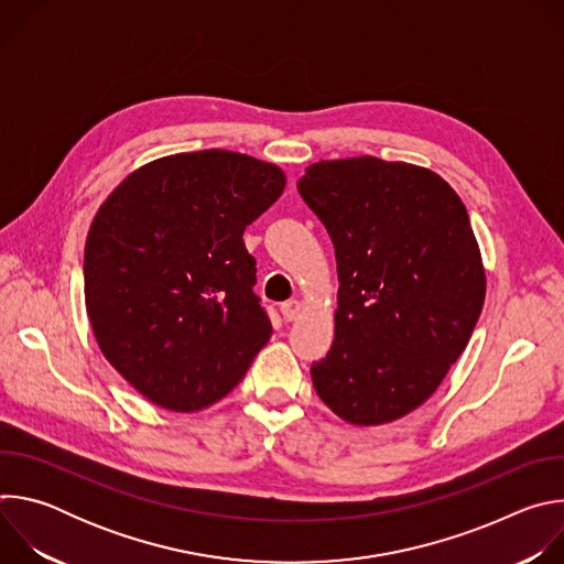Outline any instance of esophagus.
Wrapping results in <instances>:
<instances>
[{
	"label": "esophagus",
	"mask_w": 564,
	"mask_h": 564,
	"mask_svg": "<svg viewBox=\"0 0 564 564\" xmlns=\"http://www.w3.org/2000/svg\"><path fill=\"white\" fill-rule=\"evenodd\" d=\"M281 314L285 321H294L301 314V303L299 301H285L281 303Z\"/></svg>",
	"instance_id": "obj_1"
}]
</instances>
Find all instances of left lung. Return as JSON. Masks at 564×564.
Returning <instances> with one entry per match:
<instances>
[{
    "mask_svg": "<svg viewBox=\"0 0 564 564\" xmlns=\"http://www.w3.org/2000/svg\"><path fill=\"white\" fill-rule=\"evenodd\" d=\"M337 257L335 341L310 375L341 420L422 406L466 348L487 276L464 203L437 174L375 155L321 160L296 183Z\"/></svg>",
    "mask_w": 564,
    "mask_h": 564,
    "instance_id": "8db88e82",
    "label": "left lung"
}]
</instances>
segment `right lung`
<instances>
[{"instance_id":"1","label":"right lung","mask_w":564,"mask_h":564,"mask_svg":"<svg viewBox=\"0 0 564 564\" xmlns=\"http://www.w3.org/2000/svg\"><path fill=\"white\" fill-rule=\"evenodd\" d=\"M285 176L220 149L133 172L100 207L85 248V299L100 350L155 406L223 399L270 341L243 231Z\"/></svg>"}]
</instances>
